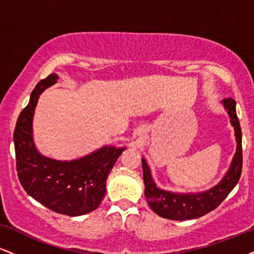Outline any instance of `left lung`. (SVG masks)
Wrapping results in <instances>:
<instances>
[{
    "label": "left lung",
    "instance_id": "8db88e82",
    "mask_svg": "<svg viewBox=\"0 0 254 254\" xmlns=\"http://www.w3.org/2000/svg\"><path fill=\"white\" fill-rule=\"evenodd\" d=\"M223 109L228 113L230 124L234 127L237 150L233 156L228 171L216 185L209 190L202 192H172L160 189L154 182L149 165L144 157H142V168H143L144 194L147 202L155 214L159 216L173 221L193 220L208 214L216 209L226 199L230 191L235 188L241 176L243 168V148H241V127L237 116L235 100L223 99L221 101Z\"/></svg>",
    "mask_w": 254,
    "mask_h": 254
}]
</instances>
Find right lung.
Listing matches in <instances>:
<instances>
[{"mask_svg":"<svg viewBox=\"0 0 254 254\" xmlns=\"http://www.w3.org/2000/svg\"><path fill=\"white\" fill-rule=\"evenodd\" d=\"M58 80L51 74L37 84L14 130L16 171L22 188L50 210L81 216L95 210L106 193V180L127 147L104 145L70 161L39 153L33 139V117L40 94Z\"/></svg>","mask_w":254,"mask_h":254,"instance_id":"right-lung-1","label":"right lung"}]
</instances>
